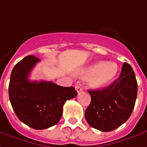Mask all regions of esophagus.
Here are the masks:
<instances>
[{"instance_id": "1", "label": "esophagus", "mask_w": 147, "mask_h": 147, "mask_svg": "<svg viewBox=\"0 0 147 147\" xmlns=\"http://www.w3.org/2000/svg\"><path fill=\"white\" fill-rule=\"evenodd\" d=\"M76 92H77L78 93H80V92H81L82 91H83V89H82V88L80 86L76 85Z\"/></svg>"}]
</instances>
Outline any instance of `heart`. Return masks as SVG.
Here are the masks:
<instances>
[{
    "label": "heart",
    "mask_w": 147,
    "mask_h": 147,
    "mask_svg": "<svg viewBox=\"0 0 147 147\" xmlns=\"http://www.w3.org/2000/svg\"><path fill=\"white\" fill-rule=\"evenodd\" d=\"M118 73V66L116 63L103 61L96 62L80 69L76 75L80 77H87L88 86L99 88L110 84Z\"/></svg>",
    "instance_id": "b5f03b06"
}]
</instances>
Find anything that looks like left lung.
<instances>
[{"label": "left lung", "instance_id": "left-lung-1", "mask_svg": "<svg viewBox=\"0 0 147 147\" xmlns=\"http://www.w3.org/2000/svg\"><path fill=\"white\" fill-rule=\"evenodd\" d=\"M88 92L92 99L84 116L89 125L103 132L119 127L130 117L136 101L138 84L132 67L124 63L115 81L105 88Z\"/></svg>", "mask_w": 147, "mask_h": 147}]
</instances>
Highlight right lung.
<instances>
[{
    "instance_id": "right-lung-1",
    "label": "right lung",
    "mask_w": 147,
    "mask_h": 147,
    "mask_svg": "<svg viewBox=\"0 0 147 147\" xmlns=\"http://www.w3.org/2000/svg\"><path fill=\"white\" fill-rule=\"evenodd\" d=\"M28 55L14 66L10 76L9 96L18 119L35 129L56 125L63 114V106L77 92L74 87H62L50 81H30L29 76L39 62Z\"/></svg>"
}]
</instances>
